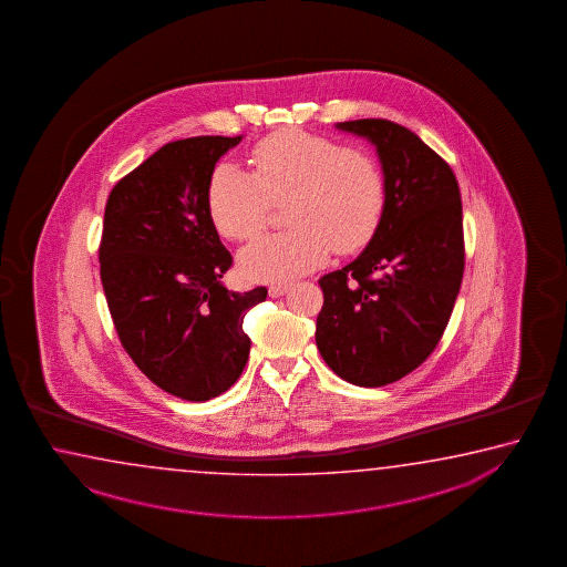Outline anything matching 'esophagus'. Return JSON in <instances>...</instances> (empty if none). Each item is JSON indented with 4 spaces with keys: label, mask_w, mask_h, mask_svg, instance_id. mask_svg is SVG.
Masks as SVG:
<instances>
[{
    "label": "esophagus",
    "mask_w": 567,
    "mask_h": 567,
    "mask_svg": "<svg viewBox=\"0 0 567 567\" xmlns=\"http://www.w3.org/2000/svg\"><path fill=\"white\" fill-rule=\"evenodd\" d=\"M286 291H288L286 284H274V286H269L268 289L269 298H281Z\"/></svg>",
    "instance_id": "esophagus-1"
}]
</instances>
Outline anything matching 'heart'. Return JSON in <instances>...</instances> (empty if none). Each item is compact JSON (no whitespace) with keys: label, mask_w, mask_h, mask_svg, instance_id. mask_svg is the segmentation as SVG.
<instances>
[{"label":"heart","mask_w":567,"mask_h":567,"mask_svg":"<svg viewBox=\"0 0 567 567\" xmlns=\"http://www.w3.org/2000/svg\"><path fill=\"white\" fill-rule=\"evenodd\" d=\"M249 164L254 175L229 164L217 165L212 174L207 209L217 231L251 241L284 202V219L291 227L239 256L247 278H298L321 266L331 249L351 254L375 236L388 189L368 150L289 127L254 145Z\"/></svg>","instance_id":"obj_1"}]
</instances>
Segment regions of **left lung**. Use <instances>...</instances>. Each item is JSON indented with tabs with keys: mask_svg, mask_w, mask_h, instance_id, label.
Here are the masks:
<instances>
[{
	"mask_svg": "<svg viewBox=\"0 0 567 567\" xmlns=\"http://www.w3.org/2000/svg\"><path fill=\"white\" fill-rule=\"evenodd\" d=\"M378 150L388 202L375 236L320 278L321 358L341 380L381 388L420 368L442 340L464 278V217L452 167L390 120L338 124Z\"/></svg>",
	"mask_w": 567,
	"mask_h": 567,
	"instance_id": "obj_1",
	"label": "left lung"
}]
</instances>
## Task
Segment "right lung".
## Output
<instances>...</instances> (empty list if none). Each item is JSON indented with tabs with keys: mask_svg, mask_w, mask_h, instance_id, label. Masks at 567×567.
<instances>
[{
	"mask_svg": "<svg viewBox=\"0 0 567 567\" xmlns=\"http://www.w3.org/2000/svg\"><path fill=\"white\" fill-rule=\"evenodd\" d=\"M241 135L169 142L115 184L100 276L117 338L157 388L187 402L227 392L246 368V311L268 289L224 288L231 254L207 209L217 159Z\"/></svg>",
	"mask_w": 567,
	"mask_h": 567,
	"instance_id": "1",
	"label": "right lung"
}]
</instances>
